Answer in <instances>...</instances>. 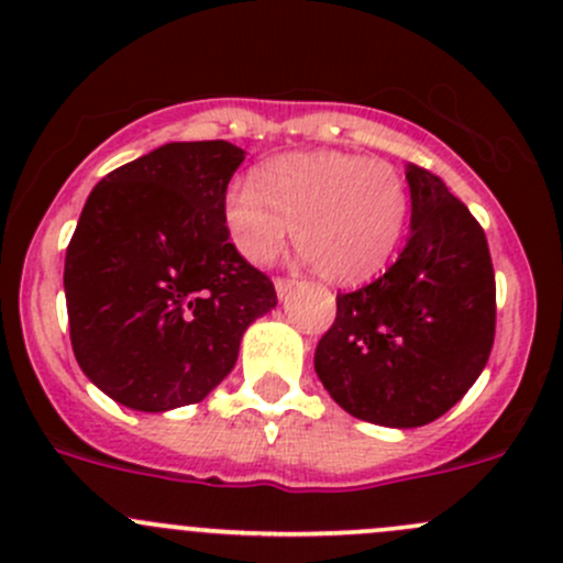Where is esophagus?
I'll list each match as a JSON object with an SVG mask.
<instances>
[{"label": "esophagus", "instance_id": "34e87169", "mask_svg": "<svg viewBox=\"0 0 563 563\" xmlns=\"http://www.w3.org/2000/svg\"><path fill=\"white\" fill-rule=\"evenodd\" d=\"M291 288H294V280H286V277H277L275 280V291L280 299H286L288 294H291Z\"/></svg>", "mask_w": 563, "mask_h": 563}]
</instances>
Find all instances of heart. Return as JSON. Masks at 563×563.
Here are the masks:
<instances>
[{"instance_id":"obj_1","label":"heart","mask_w":563,"mask_h":563,"mask_svg":"<svg viewBox=\"0 0 563 563\" xmlns=\"http://www.w3.org/2000/svg\"><path fill=\"white\" fill-rule=\"evenodd\" d=\"M405 177L377 158L345 151H301L258 164L251 183L221 199L229 242L247 264H269L294 242L318 277L361 286L386 269L405 236Z\"/></svg>"}]
</instances>
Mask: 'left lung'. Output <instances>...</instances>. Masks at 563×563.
<instances>
[{"mask_svg":"<svg viewBox=\"0 0 563 563\" xmlns=\"http://www.w3.org/2000/svg\"><path fill=\"white\" fill-rule=\"evenodd\" d=\"M410 236L369 286L336 294L316 372L353 418L416 429L445 416L481 377L496 331L488 242L429 169L407 167Z\"/></svg>","mask_w":563,"mask_h":563,"instance_id":"obj_1","label":"left lung"}]
</instances>
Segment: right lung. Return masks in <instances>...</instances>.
<instances>
[{
    "label": "right lung",
    "instance_id": "add662e5",
    "mask_svg": "<svg viewBox=\"0 0 563 563\" xmlns=\"http://www.w3.org/2000/svg\"><path fill=\"white\" fill-rule=\"evenodd\" d=\"M245 151L167 142L93 186L64 262L69 340L88 380L140 412L202 401L275 286L229 242L221 199Z\"/></svg>",
    "mask_w": 563,
    "mask_h": 563
}]
</instances>
